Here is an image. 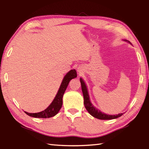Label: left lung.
<instances>
[{"label":"left lung","mask_w":149,"mask_h":149,"mask_svg":"<svg viewBox=\"0 0 149 149\" xmlns=\"http://www.w3.org/2000/svg\"><path fill=\"white\" fill-rule=\"evenodd\" d=\"M80 81L81 84L82 91H83V94L84 97V104L85 108L86 109L88 113H89L91 116H93V117H95V118H97L100 120H111V119L118 118V117L121 116L123 115V113H120L118 115H109L104 113H102L101 111H100L99 110L96 109L95 107L91 104L90 102L89 95H88V93L86 84H85L84 81L81 78L80 79Z\"/></svg>","instance_id":"8db88e82"}]
</instances>
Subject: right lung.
Segmentation results:
<instances>
[{"label": "right lung", "mask_w": 149, "mask_h": 149, "mask_svg": "<svg viewBox=\"0 0 149 149\" xmlns=\"http://www.w3.org/2000/svg\"><path fill=\"white\" fill-rule=\"evenodd\" d=\"M77 77V73L75 70H71L66 74L64 79L60 86L58 92L57 93L54 99L52 101V102L50 104V105L47 107L43 111H41L36 113H29L25 111L27 115L30 116L34 117V118H50L55 116L57 113L59 112V111L61 109L63 104V96L65 91L67 88L69 84V82L72 79Z\"/></svg>", "instance_id": "right-lung-1"}]
</instances>
